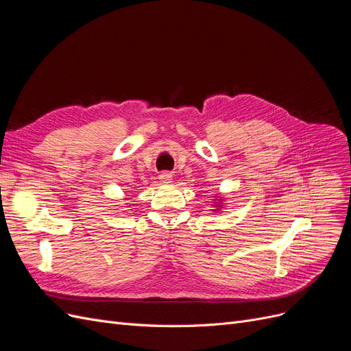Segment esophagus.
<instances>
[{
  "label": "esophagus",
  "mask_w": 351,
  "mask_h": 351,
  "mask_svg": "<svg viewBox=\"0 0 351 351\" xmlns=\"http://www.w3.org/2000/svg\"><path fill=\"white\" fill-rule=\"evenodd\" d=\"M159 180H161L162 183H171V182H173V174L165 171V173H162V174H159Z\"/></svg>",
  "instance_id": "1"
}]
</instances>
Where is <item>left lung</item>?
<instances>
[{
  "label": "left lung",
  "mask_w": 351,
  "mask_h": 351,
  "mask_svg": "<svg viewBox=\"0 0 351 351\" xmlns=\"http://www.w3.org/2000/svg\"><path fill=\"white\" fill-rule=\"evenodd\" d=\"M214 206H215V209H214V210H219V209L222 208V199H221V197H217V199H215V204H214Z\"/></svg>",
  "instance_id": "1"
}]
</instances>
